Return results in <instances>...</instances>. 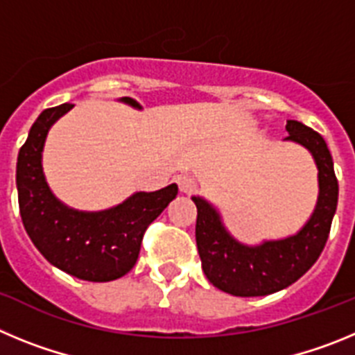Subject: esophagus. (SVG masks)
I'll return each mask as SVG.
<instances>
[{
    "label": "esophagus",
    "instance_id": "34e87169",
    "mask_svg": "<svg viewBox=\"0 0 355 355\" xmlns=\"http://www.w3.org/2000/svg\"><path fill=\"white\" fill-rule=\"evenodd\" d=\"M178 184H180V190L183 193H192L197 188V181L193 175H180L178 178Z\"/></svg>",
    "mask_w": 355,
    "mask_h": 355
}]
</instances>
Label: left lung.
Returning a JSON list of instances; mask_svg holds the SVG:
<instances>
[{
	"label": "left lung",
	"instance_id": "1",
	"mask_svg": "<svg viewBox=\"0 0 355 355\" xmlns=\"http://www.w3.org/2000/svg\"><path fill=\"white\" fill-rule=\"evenodd\" d=\"M286 131L290 135L284 140L306 147L318 168L316 208L299 233L245 245L229 234L220 213L208 200L192 197L197 206L196 240L202 270L213 286L234 297H263L288 288L315 265L329 238L338 206V180L329 147L322 135L299 121H288Z\"/></svg>",
	"mask_w": 355,
	"mask_h": 355
}]
</instances>
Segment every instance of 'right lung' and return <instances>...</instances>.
Listing matches in <instances>:
<instances>
[{
    "instance_id": "add662e5",
    "label": "right lung",
    "mask_w": 355,
    "mask_h": 355,
    "mask_svg": "<svg viewBox=\"0 0 355 355\" xmlns=\"http://www.w3.org/2000/svg\"><path fill=\"white\" fill-rule=\"evenodd\" d=\"M122 103L140 108L131 97ZM74 105L44 110L17 156L19 211L33 245L56 268L90 283L122 277L139 259L149 224L178 196V184L137 192L105 211H78L56 199L42 172V149L49 128Z\"/></svg>"
}]
</instances>
